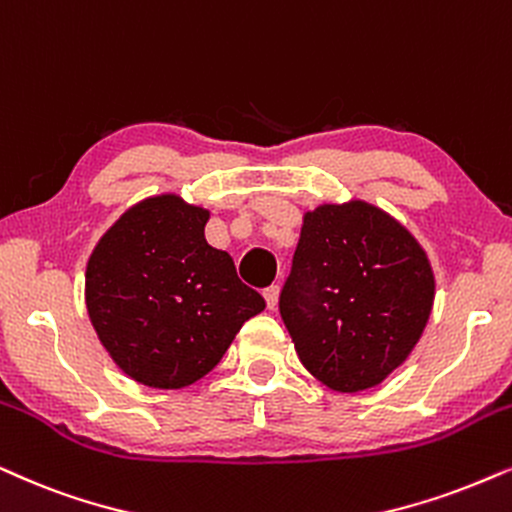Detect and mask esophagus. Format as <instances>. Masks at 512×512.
I'll use <instances>...</instances> for the list:
<instances>
[{"mask_svg": "<svg viewBox=\"0 0 512 512\" xmlns=\"http://www.w3.org/2000/svg\"><path fill=\"white\" fill-rule=\"evenodd\" d=\"M263 296H265V303H268V308L275 310L277 301H280V287H277V284H270V287L263 289Z\"/></svg>", "mask_w": 512, "mask_h": 512, "instance_id": "34e87169", "label": "esophagus"}]
</instances>
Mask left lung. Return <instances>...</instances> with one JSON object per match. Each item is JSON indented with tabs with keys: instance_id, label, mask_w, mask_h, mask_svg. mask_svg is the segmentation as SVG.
I'll return each mask as SVG.
<instances>
[{
	"instance_id": "1",
	"label": "left lung",
	"mask_w": 512,
	"mask_h": 512,
	"mask_svg": "<svg viewBox=\"0 0 512 512\" xmlns=\"http://www.w3.org/2000/svg\"><path fill=\"white\" fill-rule=\"evenodd\" d=\"M433 296L428 258L400 223L362 202L324 204L305 214L280 315L303 367L357 393L407 360Z\"/></svg>"
}]
</instances>
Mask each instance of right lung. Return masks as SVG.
<instances>
[{"instance_id":"1","label":"right lung","mask_w":512,"mask_h":512,"mask_svg":"<svg viewBox=\"0 0 512 512\" xmlns=\"http://www.w3.org/2000/svg\"><path fill=\"white\" fill-rule=\"evenodd\" d=\"M209 214L174 195L131 207L86 268V308L119 369L150 388L207 376L265 308L230 254L204 240Z\"/></svg>"}]
</instances>
